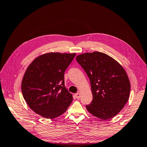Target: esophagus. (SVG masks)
<instances>
[{"label":"esophagus","instance_id":"obj_1","mask_svg":"<svg viewBox=\"0 0 147 147\" xmlns=\"http://www.w3.org/2000/svg\"><path fill=\"white\" fill-rule=\"evenodd\" d=\"M75 96H76L77 99H79L80 97V93H77V94H76V95H75Z\"/></svg>","mask_w":147,"mask_h":147}]
</instances>
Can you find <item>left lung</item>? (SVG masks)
<instances>
[{
	"instance_id": "obj_1",
	"label": "left lung",
	"mask_w": 147,
	"mask_h": 147,
	"mask_svg": "<svg viewBox=\"0 0 147 147\" xmlns=\"http://www.w3.org/2000/svg\"><path fill=\"white\" fill-rule=\"evenodd\" d=\"M76 60L90 79L93 99L86 106L87 111L104 120L113 118L121 111L129 97L131 86L125 70L102 52L80 54Z\"/></svg>"
}]
</instances>
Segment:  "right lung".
Wrapping results in <instances>:
<instances>
[{
    "label": "right lung",
    "mask_w": 147,
    "mask_h": 147,
    "mask_svg": "<svg viewBox=\"0 0 147 147\" xmlns=\"http://www.w3.org/2000/svg\"><path fill=\"white\" fill-rule=\"evenodd\" d=\"M76 53L50 52L36 57L21 83L22 96L34 112L53 119L66 111L73 97L65 87L64 73Z\"/></svg>",
    "instance_id": "obj_1"
}]
</instances>
